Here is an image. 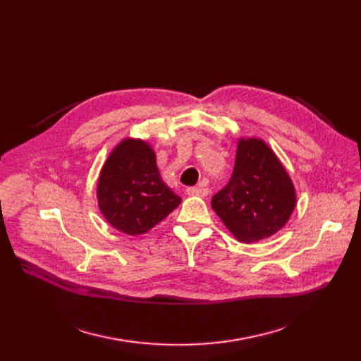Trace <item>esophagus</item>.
Masks as SVG:
<instances>
[{
	"label": "esophagus",
	"mask_w": 361,
	"mask_h": 361,
	"mask_svg": "<svg viewBox=\"0 0 361 361\" xmlns=\"http://www.w3.org/2000/svg\"><path fill=\"white\" fill-rule=\"evenodd\" d=\"M185 192L188 196H200V197H204V196H207V193H209L207 188L200 187V185L199 187H188Z\"/></svg>",
	"instance_id": "34e87169"
}]
</instances>
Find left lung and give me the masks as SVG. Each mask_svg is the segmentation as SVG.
<instances>
[{"mask_svg": "<svg viewBox=\"0 0 361 361\" xmlns=\"http://www.w3.org/2000/svg\"><path fill=\"white\" fill-rule=\"evenodd\" d=\"M297 204L294 183L272 147L241 136L233 177L212 197V209L240 243L269 238L287 225Z\"/></svg>", "mask_w": 361, "mask_h": 361, "instance_id": "1", "label": "left lung"}]
</instances>
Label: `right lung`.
I'll list each match as a JSON object with an SVG mask.
<instances>
[{"label": "right lung", "mask_w": 361, "mask_h": 361, "mask_svg": "<svg viewBox=\"0 0 361 361\" xmlns=\"http://www.w3.org/2000/svg\"><path fill=\"white\" fill-rule=\"evenodd\" d=\"M102 216L112 228L142 235L181 203L161 177L157 152L145 139L124 137L112 147L97 184Z\"/></svg>", "instance_id": "right-lung-1"}]
</instances>
